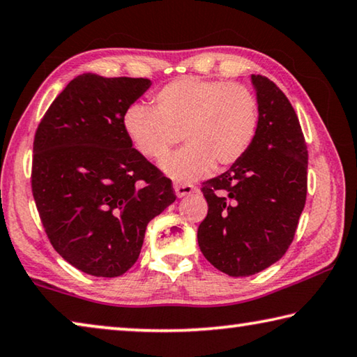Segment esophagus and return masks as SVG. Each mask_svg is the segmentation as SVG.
I'll use <instances>...</instances> for the list:
<instances>
[{
  "label": "esophagus",
  "instance_id": "1",
  "mask_svg": "<svg viewBox=\"0 0 357 357\" xmlns=\"http://www.w3.org/2000/svg\"><path fill=\"white\" fill-rule=\"evenodd\" d=\"M174 190H175V195H177V197H183V196H190L191 192H195L196 186H192L190 183H175Z\"/></svg>",
  "mask_w": 357,
  "mask_h": 357
}]
</instances>
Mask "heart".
Masks as SVG:
<instances>
[{"mask_svg":"<svg viewBox=\"0 0 357 357\" xmlns=\"http://www.w3.org/2000/svg\"><path fill=\"white\" fill-rule=\"evenodd\" d=\"M259 126L258 101L241 84L180 77L156 93L153 109L132 104L123 128L140 155L160 161L183 138L187 145L161 162L177 182L207 177L247 155Z\"/></svg>","mask_w":357,"mask_h":357,"instance_id":"b5f03b06","label":"heart"}]
</instances>
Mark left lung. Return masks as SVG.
Instances as JSON below:
<instances>
[{
    "label": "left lung",
    "mask_w": 357,
    "mask_h": 357,
    "mask_svg": "<svg viewBox=\"0 0 357 357\" xmlns=\"http://www.w3.org/2000/svg\"><path fill=\"white\" fill-rule=\"evenodd\" d=\"M259 109L255 142L241 161L202 183L208 204L197 229L206 259L231 277H248L289 248L307 197L308 151L284 93L251 75Z\"/></svg>",
    "instance_id": "left-lung-1"
}]
</instances>
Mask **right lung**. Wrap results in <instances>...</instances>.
<instances>
[{"label": "right lung", "instance_id": "add662e5", "mask_svg": "<svg viewBox=\"0 0 357 357\" xmlns=\"http://www.w3.org/2000/svg\"><path fill=\"white\" fill-rule=\"evenodd\" d=\"M149 79L86 73L66 85L38 126L31 188L56 253L93 277H120L147 225L175 201L172 182L132 149L126 109Z\"/></svg>", "mask_w": 357, "mask_h": 357}]
</instances>
